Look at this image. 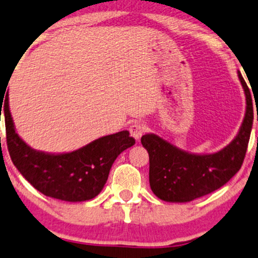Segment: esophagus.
Returning a JSON list of instances; mask_svg holds the SVG:
<instances>
[{
    "label": "esophagus",
    "mask_w": 258,
    "mask_h": 258,
    "mask_svg": "<svg viewBox=\"0 0 258 258\" xmlns=\"http://www.w3.org/2000/svg\"><path fill=\"white\" fill-rule=\"evenodd\" d=\"M145 132V127L142 125V123H133L132 126H130V133L133 138L139 140L142 138V136L144 135Z\"/></svg>",
    "instance_id": "obj_1"
}]
</instances>
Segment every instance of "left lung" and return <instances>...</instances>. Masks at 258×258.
I'll list each match as a JSON object with an SVG mask.
<instances>
[{"label":"left lung","instance_id":"obj_1","mask_svg":"<svg viewBox=\"0 0 258 258\" xmlns=\"http://www.w3.org/2000/svg\"><path fill=\"white\" fill-rule=\"evenodd\" d=\"M238 77L245 94V115L237 136L220 151L199 155L178 149L153 133L142 137L150 158V187L161 200L193 201L223 187L239 171L249 144L253 109L250 90L239 71Z\"/></svg>","mask_w":258,"mask_h":258}]
</instances>
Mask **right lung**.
I'll use <instances>...</instances> for the list:
<instances>
[{"instance_id":"1","label":"right lung","mask_w":258,"mask_h":258,"mask_svg":"<svg viewBox=\"0 0 258 258\" xmlns=\"http://www.w3.org/2000/svg\"><path fill=\"white\" fill-rule=\"evenodd\" d=\"M8 100L7 94L1 101V110L5 113L9 155L21 175L46 197L69 202L94 199L105 187L116 157L136 143L128 131H121L101 137L73 152L37 151L16 133Z\"/></svg>"}]
</instances>
